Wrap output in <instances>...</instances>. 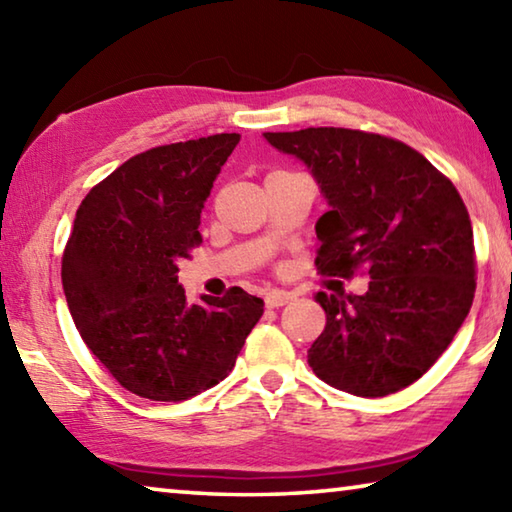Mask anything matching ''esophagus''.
I'll return each instance as SVG.
<instances>
[{
	"label": "esophagus",
	"instance_id": "1",
	"mask_svg": "<svg viewBox=\"0 0 512 512\" xmlns=\"http://www.w3.org/2000/svg\"><path fill=\"white\" fill-rule=\"evenodd\" d=\"M291 300H293V293L282 291V289H271V291H268L266 296H264V302H266L268 309L284 307V305H289Z\"/></svg>",
	"mask_w": 512,
	"mask_h": 512
}]
</instances>
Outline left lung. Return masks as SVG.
Segmentation results:
<instances>
[{
    "instance_id": "left-lung-1",
    "label": "left lung",
    "mask_w": 512,
    "mask_h": 512,
    "mask_svg": "<svg viewBox=\"0 0 512 512\" xmlns=\"http://www.w3.org/2000/svg\"><path fill=\"white\" fill-rule=\"evenodd\" d=\"M264 137L305 162L327 198L316 223L318 271L370 275L363 296L318 293L327 323L309 366L359 397L411 386L447 350L474 300V235L461 194L393 137L332 126Z\"/></svg>"
}]
</instances>
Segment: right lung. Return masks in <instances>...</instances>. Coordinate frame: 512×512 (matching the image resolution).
I'll list each match as a JSON object with an SVG mask.
<instances>
[{
  "instance_id": "right-lung-1",
  "label": "right lung",
  "mask_w": 512,
  "mask_h": 512,
  "mask_svg": "<svg viewBox=\"0 0 512 512\" xmlns=\"http://www.w3.org/2000/svg\"><path fill=\"white\" fill-rule=\"evenodd\" d=\"M239 140L219 133L133 155L76 210L60 271L69 314L103 368L146 400L183 402L219 384L264 314V300L239 287L189 305L178 284Z\"/></svg>"
}]
</instances>
